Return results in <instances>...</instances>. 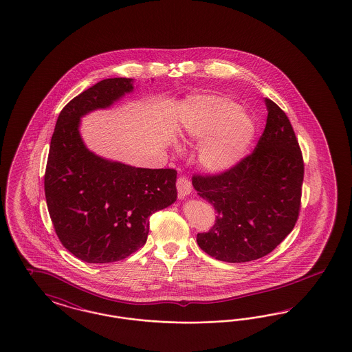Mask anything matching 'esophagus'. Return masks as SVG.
Listing matches in <instances>:
<instances>
[{
    "mask_svg": "<svg viewBox=\"0 0 352 352\" xmlns=\"http://www.w3.org/2000/svg\"><path fill=\"white\" fill-rule=\"evenodd\" d=\"M177 190H178V197H181V199L190 195L191 190H192L191 182L187 178H184V177L178 178V181H177Z\"/></svg>",
    "mask_w": 352,
    "mask_h": 352,
    "instance_id": "1",
    "label": "esophagus"
}]
</instances>
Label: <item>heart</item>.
<instances>
[{
    "mask_svg": "<svg viewBox=\"0 0 352 352\" xmlns=\"http://www.w3.org/2000/svg\"><path fill=\"white\" fill-rule=\"evenodd\" d=\"M241 109L239 102L223 96H194L184 102L182 136L207 140L199 151V161L206 169H233L248 155L256 124Z\"/></svg>",
    "mask_w": 352,
    "mask_h": 352,
    "instance_id": "obj_1",
    "label": "heart"
}]
</instances>
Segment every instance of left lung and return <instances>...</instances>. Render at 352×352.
<instances>
[{"instance_id": "1", "label": "left lung", "mask_w": 352, "mask_h": 352, "mask_svg": "<svg viewBox=\"0 0 352 352\" xmlns=\"http://www.w3.org/2000/svg\"><path fill=\"white\" fill-rule=\"evenodd\" d=\"M266 128L252 155L216 175H194L197 195L217 212L197 245L219 261L242 263L271 253L294 229L304 161L289 119L271 99Z\"/></svg>"}]
</instances>
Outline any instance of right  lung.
Wrapping results in <instances>:
<instances>
[{
    "mask_svg": "<svg viewBox=\"0 0 352 352\" xmlns=\"http://www.w3.org/2000/svg\"><path fill=\"white\" fill-rule=\"evenodd\" d=\"M133 90L132 78H107L61 110L44 175L47 207L63 246L87 263L122 261L145 245L149 216L177 200V171L106 160L86 148L81 118Z\"/></svg>",
    "mask_w": 352,
    "mask_h": 352,
    "instance_id": "obj_1",
    "label": "right lung"
}]
</instances>
